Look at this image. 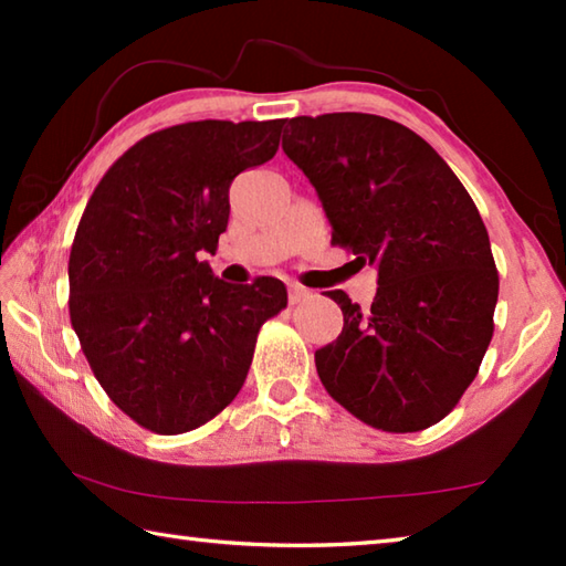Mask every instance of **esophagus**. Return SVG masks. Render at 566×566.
Listing matches in <instances>:
<instances>
[{"label": "esophagus", "mask_w": 566, "mask_h": 566, "mask_svg": "<svg viewBox=\"0 0 566 566\" xmlns=\"http://www.w3.org/2000/svg\"><path fill=\"white\" fill-rule=\"evenodd\" d=\"M312 292L302 284H290V304H300L304 300H310Z\"/></svg>", "instance_id": "34e87169"}]
</instances>
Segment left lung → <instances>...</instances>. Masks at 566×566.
I'll use <instances>...</instances> for the list:
<instances>
[{
    "label": "left lung",
    "instance_id": "8db88e82",
    "mask_svg": "<svg viewBox=\"0 0 566 566\" xmlns=\"http://www.w3.org/2000/svg\"><path fill=\"white\" fill-rule=\"evenodd\" d=\"M284 155L317 189L332 244L377 264L369 310L342 290L337 342L314 352L332 399L381 432H419L457 407L494 332L490 234L424 139L377 114L294 117Z\"/></svg>",
    "mask_w": 566,
    "mask_h": 566
}]
</instances>
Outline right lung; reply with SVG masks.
<instances>
[{"label": "right lung", "instance_id": "1", "mask_svg": "<svg viewBox=\"0 0 566 566\" xmlns=\"http://www.w3.org/2000/svg\"><path fill=\"white\" fill-rule=\"evenodd\" d=\"M284 119H202L147 134L107 169L76 227L70 317L94 377L139 427L185 434L214 419L286 306L274 276L217 280L229 185L280 149Z\"/></svg>", "mask_w": 566, "mask_h": 566}]
</instances>
